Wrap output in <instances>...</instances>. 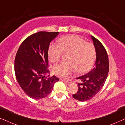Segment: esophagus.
Returning a JSON list of instances; mask_svg holds the SVG:
<instances>
[{
    "label": "esophagus",
    "instance_id": "1",
    "mask_svg": "<svg viewBox=\"0 0 125 125\" xmlns=\"http://www.w3.org/2000/svg\"><path fill=\"white\" fill-rule=\"evenodd\" d=\"M62 81L65 82V83H72L71 80H65V79H61Z\"/></svg>",
    "mask_w": 125,
    "mask_h": 125
}]
</instances>
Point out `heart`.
Returning <instances> with one entry per match:
<instances>
[{
    "instance_id": "heart-1",
    "label": "heart",
    "mask_w": 125,
    "mask_h": 125,
    "mask_svg": "<svg viewBox=\"0 0 125 125\" xmlns=\"http://www.w3.org/2000/svg\"><path fill=\"white\" fill-rule=\"evenodd\" d=\"M59 45L52 44L48 51L50 62L56 63L63 53H68V61L54 66V74L60 77H66L76 70L78 74H83L92 69L96 57V51L93 44L86 42L76 35H69L60 38Z\"/></svg>"
}]
</instances>
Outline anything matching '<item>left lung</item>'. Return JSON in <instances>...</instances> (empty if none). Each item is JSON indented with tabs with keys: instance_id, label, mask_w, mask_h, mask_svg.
Masks as SVG:
<instances>
[{
	"instance_id": "left-lung-1",
	"label": "left lung",
	"mask_w": 125,
	"mask_h": 125,
	"mask_svg": "<svg viewBox=\"0 0 125 125\" xmlns=\"http://www.w3.org/2000/svg\"><path fill=\"white\" fill-rule=\"evenodd\" d=\"M92 39L96 51V61L91 71L77 78L79 81L78 90L73 97L80 101L93 98L103 87L108 75L109 64L106 51L98 39L93 36Z\"/></svg>"
}]
</instances>
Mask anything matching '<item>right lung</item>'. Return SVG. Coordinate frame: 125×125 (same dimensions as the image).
Returning a JSON list of instances; mask_svg holds the SVG:
<instances>
[{"instance_id": "right-lung-1", "label": "right lung", "mask_w": 125, "mask_h": 125, "mask_svg": "<svg viewBox=\"0 0 125 125\" xmlns=\"http://www.w3.org/2000/svg\"><path fill=\"white\" fill-rule=\"evenodd\" d=\"M59 32L40 31L30 35L22 42L15 59V73L19 84L31 98L38 100L52 91L59 81L55 76L46 77L49 73L48 51L50 42Z\"/></svg>"}]
</instances>
